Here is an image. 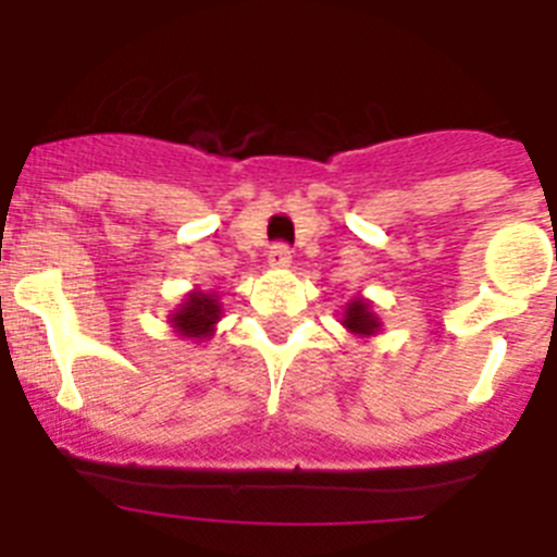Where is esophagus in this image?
Returning <instances> with one entry per match:
<instances>
[{
  "label": "esophagus",
  "instance_id": "esophagus-1",
  "mask_svg": "<svg viewBox=\"0 0 557 557\" xmlns=\"http://www.w3.org/2000/svg\"><path fill=\"white\" fill-rule=\"evenodd\" d=\"M268 262L270 268H289V262H293V250H289V245H273V248L268 250Z\"/></svg>",
  "mask_w": 557,
  "mask_h": 557
}]
</instances>
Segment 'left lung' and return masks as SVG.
I'll return each mask as SVG.
<instances>
[{
    "mask_svg": "<svg viewBox=\"0 0 557 557\" xmlns=\"http://www.w3.org/2000/svg\"><path fill=\"white\" fill-rule=\"evenodd\" d=\"M339 323H343V329H346L348 334H354V337L359 339L376 337V334L382 332V318H379L376 309H373V301H368L362 295L351 298V301L343 307Z\"/></svg>",
    "mask_w": 557,
    "mask_h": 557,
    "instance_id": "obj_1",
    "label": "left lung"
}]
</instances>
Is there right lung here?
<instances>
[{
    "label": "right lung",
    "instance_id": "add662e5",
    "mask_svg": "<svg viewBox=\"0 0 557 557\" xmlns=\"http://www.w3.org/2000/svg\"><path fill=\"white\" fill-rule=\"evenodd\" d=\"M223 318V307H220L218 293H206V289H191L186 293L184 301L175 307V312L170 314L172 332L184 339H195V343H203L211 334L218 332V323Z\"/></svg>",
    "mask_w": 557,
    "mask_h": 557
}]
</instances>
